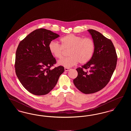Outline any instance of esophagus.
I'll return each instance as SVG.
<instances>
[{
  "instance_id": "34e87169",
  "label": "esophagus",
  "mask_w": 131,
  "mask_h": 131,
  "mask_svg": "<svg viewBox=\"0 0 131 131\" xmlns=\"http://www.w3.org/2000/svg\"><path fill=\"white\" fill-rule=\"evenodd\" d=\"M70 70V69L68 68H64V70H65V71H66V72L69 71Z\"/></svg>"
}]
</instances>
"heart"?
Listing matches in <instances>:
<instances>
[{"label":"heart","instance_id":"obj_1","mask_svg":"<svg viewBox=\"0 0 131 131\" xmlns=\"http://www.w3.org/2000/svg\"><path fill=\"white\" fill-rule=\"evenodd\" d=\"M60 41L61 46L54 41H51L49 45L50 53L58 59L62 57L64 50H69L70 56L59 60L57 62L58 65L70 68L79 62L81 64H85L93 55L95 44L91 38L69 34L61 38Z\"/></svg>","mask_w":131,"mask_h":131}]
</instances>
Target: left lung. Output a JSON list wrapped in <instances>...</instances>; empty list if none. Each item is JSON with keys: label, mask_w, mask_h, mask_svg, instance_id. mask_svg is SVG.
<instances>
[{"label": "left lung", "mask_w": 131, "mask_h": 131, "mask_svg": "<svg viewBox=\"0 0 131 131\" xmlns=\"http://www.w3.org/2000/svg\"><path fill=\"white\" fill-rule=\"evenodd\" d=\"M87 31L95 44L93 55L88 62L77 69V77L73 80L75 86L84 94L97 92L105 87L115 69L117 57L112 41L98 31ZM83 68L89 69L85 72Z\"/></svg>", "instance_id": "left-lung-1"}]
</instances>
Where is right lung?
Returning a JSON list of instances; mask_svg holds the SVG:
<instances>
[{"label": "right lung", "instance_id": "obj_1", "mask_svg": "<svg viewBox=\"0 0 131 131\" xmlns=\"http://www.w3.org/2000/svg\"><path fill=\"white\" fill-rule=\"evenodd\" d=\"M59 36L50 30L40 28L19 43L16 52L15 71L21 84L30 93L38 96L49 93L64 72L61 66L50 69L56 60L49 45Z\"/></svg>", "mask_w": 131, "mask_h": 131}]
</instances>
